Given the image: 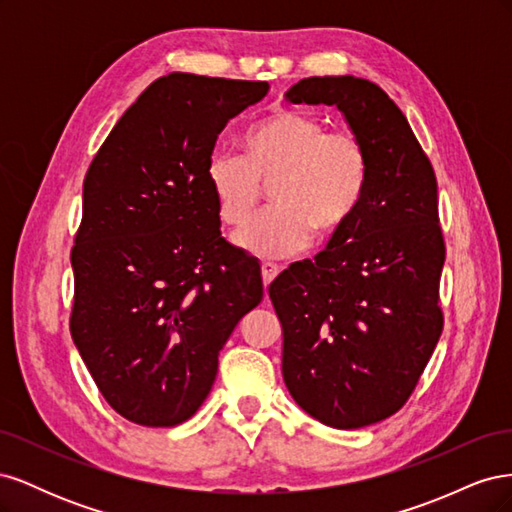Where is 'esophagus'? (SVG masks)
Returning a JSON list of instances; mask_svg holds the SVG:
<instances>
[{
  "instance_id": "obj_1",
  "label": "esophagus",
  "mask_w": 512,
  "mask_h": 512,
  "mask_svg": "<svg viewBox=\"0 0 512 512\" xmlns=\"http://www.w3.org/2000/svg\"><path fill=\"white\" fill-rule=\"evenodd\" d=\"M280 271H282V267L273 265V262H262L260 273H262V284H265V288L275 280L277 275H280Z\"/></svg>"
}]
</instances>
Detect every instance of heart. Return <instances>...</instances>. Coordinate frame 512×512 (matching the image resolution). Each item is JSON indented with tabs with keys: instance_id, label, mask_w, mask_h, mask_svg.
<instances>
[{
	"instance_id": "heart-1",
	"label": "heart",
	"mask_w": 512,
	"mask_h": 512,
	"mask_svg": "<svg viewBox=\"0 0 512 512\" xmlns=\"http://www.w3.org/2000/svg\"><path fill=\"white\" fill-rule=\"evenodd\" d=\"M245 153L215 149L207 185L220 220L241 228L254 218L265 188L273 207L243 228L237 243L262 258L292 256L342 232L359 211L371 175L363 138L329 130L307 111H282L247 130Z\"/></svg>"
}]
</instances>
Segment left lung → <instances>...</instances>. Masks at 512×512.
<instances>
[{
	"instance_id": "left-lung-1",
	"label": "left lung",
	"mask_w": 512,
	"mask_h": 512,
	"mask_svg": "<svg viewBox=\"0 0 512 512\" xmlns=\"http://www.w3.org/2000/svg\"><path fill=\"white\" fill-rule=\"evenodd\" d=\"M286 100L337 106L371 158L350 224L269 286L290 395L324 425L359 429L404 408L442 335L438 181L406 115L376 83L309 76Z\"/></svg>"
}]
</instances>
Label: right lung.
<instances>
[{"instance_id":"obj_1","label":"right lung","mask_w":512,"mask_h":512,"mask_svg":"<svg viewBox=\"0 0 512 512\" xmlns=\"http://www.w3.org/2000/svg\"><path fill=\"white\" fill-rule=\"evenodd\" d=\"M267 91L265 81L162 76L89 164L70 333L98 391L130 423L188 421L226 339L262 301L258 262L220 232L207 162L226 123Z\"/></svg>"}]
</instances>
